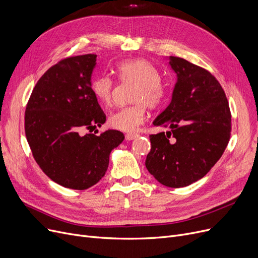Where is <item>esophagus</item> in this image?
I'll list each match as a JSON object with an SVG mask.
<instances>
[{
	"label": "esophagus",
	"instance_id": "obj_1",
	"mask_svg": "<svg viewBox=\"0 0 258 258\" xmlns=\"http://www.w3.org/2000/svg\"><path fill=\"white\" fill-rule=\"evenodd\" d=\"M138 137H139V134H137V133H128V134H126V140L133 141V140H136Z\"/></svg>",
	"mask_w": 258,
	"mask_h": 258
}]
</instances>
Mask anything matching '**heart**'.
Wrapping results in <instances>:
<instances>
[{
	"label": "heart",
	"mask_w": 258,
	"mask_h": 258,
	"mask_svg": "<svg viewBox=\"0 0 258 258\" xmlns=\"http://www.w3.org/2000/svg\"><path fill=\"white\" fill-rule=\"evenodd\" d=\"M116 71L121 81L137 83L133 101L138 103L112 113L109 117V124L120 131L134 132L145 120V103L149 107L158 105L165 95V88L159 82L158 71L146 59L122 60L117 64ZM90 89L96 100L103 105L112 104L114 81L109 76L94 78L91 81Z\"/></svg>",
	"instance_id": "obj_1"
}]
</instances>
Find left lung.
I'll use <instances>...</instances> for the list:
<instances>
[{"mask_svg":"<svg viewBox=\"0 0 258 258\" xmlns=\"http://www.w3.org/2000/svg\"><path fill=\"white\" fill-rule=\"evenodd\" d=\"M167 58L176 83L169 106L153 125L169 130L151 134L145 164L162 185L180 188L203 178L222 157L231 113L222 86L209 71L180 57Z\"/></svg>","mask_w":258,"mask_h":258,"instance_id":"left-lung-1","label":"left lung"}]
</instances>
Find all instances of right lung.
<instances>
[{"label":"right lung","instance_id":"add662e5","mask_svg":"<svg viewBox=\"0 0 258 258\" xmlns=\"http://www.w3.org/2000/svg\"><path fill=\"white\" fill-rule=\"evenodd\" d=\"M96 54L67 57L36 83L25 111V133L43 172L65 188L85 190L105 175L111 151L124 141L120 131L101 136L106 115L90 85Z\"/></svg>","mask_w":258,"mask_h":258}]
</instances>
